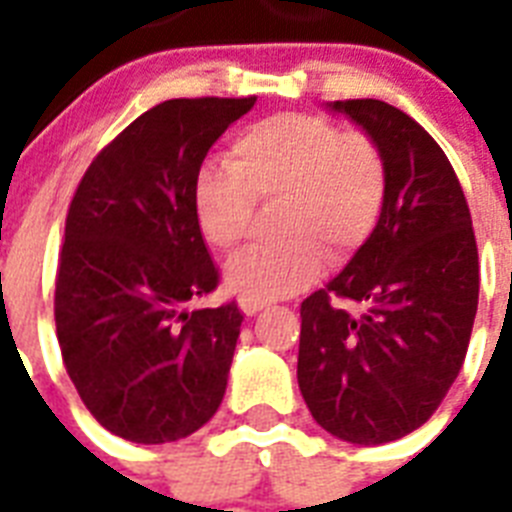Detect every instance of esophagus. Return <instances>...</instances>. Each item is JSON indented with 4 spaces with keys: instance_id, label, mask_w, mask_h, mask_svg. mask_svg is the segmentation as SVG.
<instances>
[{
    "instance_id": "obj_1",
    "label": "esophagus",
    "mask_w": 512,
    "mask_h": 512,
    "mask_svg": "<svg viewBox=\"0 0 512 512\" xmlns=\"http://www.w3.org/2000/svg\"><path fill=\"white\" fill-rule=\"evenodd\" d=\"M239 308L247 316H255V313H260L265 308V303H260V300H255V297H247V295H241L239 297Z\"/></svg>"
}]
</instances>
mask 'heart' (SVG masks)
I'll return each mask as SVG.
<instances>
[{
	"mask_svg": "<svg viewBox=\"0 0 512 512\" xmlns=\"http://www.w3.org/2000/svg\"><path fill=\"white\" fill-rule=\"evenodd\" d=\"M257 201H279L273 231L284 236L241 252L228 284L260 303L305 289L342 263L380 223L385 162L361 132H342L324 116H265L228 146V167L209 164L193 183V212L212 247L233 252L255 223Z\"/></svg>",
	"mask_w": 512,
	"mask_h": 512,
	"instance_id": "b5f03b06",
	"label": "heart"
}]
</instances>
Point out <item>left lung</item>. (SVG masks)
Listing matches in <instances>:
<instances>
[{
  "label": "left lung",
  "mask_w": 512,
  "mask_h": 512,
  "mask_svg": "<svg viewBox=\"0 0 512 512\" xmlns=\"http://www.w3.org/2000/svg\"><path fill=\"white\" fill-rule=\"evenodd\" d=\"M332 108L382 154L385 204L345 271L300 305L297 382L332 436L388 444L425 425L460 374L478 308L476 233L452 164L412 116L372 98Z\"/></svg>",
  "instance_id": "left-lung-1"
}]
</instances>
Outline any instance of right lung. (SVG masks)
<instances>
[{
	"label": "right lung",
	"mask_w": 512,
	"mask_h": 512,
	"mask_svg": "<svg viewBox=\"0 0 512 512\" xmlns=\"http://www.w3.org/2000/svg\"><path fill=\"white\" fill-rule=\"evenodd\" d=\"M255 98L164 100L100 151L68 204L55 332L90 414L135 444H170L223 401L244 313L191 311L215 292L193 212L201 162Z\"/></svg>",
	"instance_id": "obj_1"
}]
</instances>
